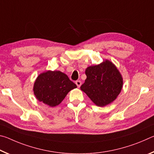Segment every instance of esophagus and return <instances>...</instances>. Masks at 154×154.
Listing matches in <instances>:
<instances>
[{
    "mask_svg": "<svg viewBox=\"0 0 154 154\" xmlns=\"http://www.w3.org/2000/svg\"><path fill=\"white\" fill-rule=\"evenodd\" d=\"M75 83H76L77 86L78 88H80L81 85H82V82H81V81H79V80L76 81V82H75Z\"/></svg>",
    "mask_w": 154,
    "mask_h": 154,
    "instance_id": "esophagus-1",
    "label": "esophagus"
}]
</instances>
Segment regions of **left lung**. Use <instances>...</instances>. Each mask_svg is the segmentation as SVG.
I'll return each instance as SVG.
<instances>
[{"label":"left lung","mask_w":154,"mask_h":154,"mask_svg":"<svg viewBox=\"0 0 154 154\" xmlns=\"http://www.w3.org/2000/svg\"><path fill=\"white\" fill-rule=\"evenodd\" d=\"M85 75L87 78L81 90L96 106L102 107L113 103L123 88V77L120 72L109 60L88 66Z\"/></svg>","instance_id":"left-lung-1"}]
</instances>
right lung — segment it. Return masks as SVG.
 Here are the masks:
<instances>
[{"label":"right lung","instance_id":"right-lung-1","mask_svg":"<svg viewBox=\"0 0 154 154\" xmlns=\"http://www.w3.org/2000/svg\"><path fill=\"white\" fill-rule=\"evenodd\" d=\"M76 88V84L64 72L48 71L36 77L33 92L38 101L53 107L60 104L67 94Z\"/></svg>","mask_w":154,"mask_h":154}]
</instances>
